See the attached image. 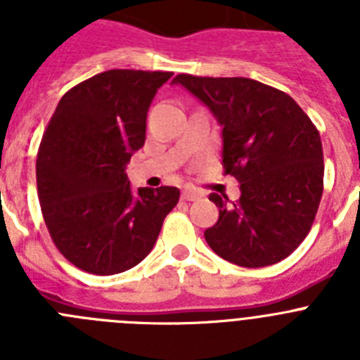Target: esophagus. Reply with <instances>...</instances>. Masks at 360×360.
I'll use <instances>...</instances> for the list:
<instances>
[{"instance_id":"34e87169","label":"esophagus","mask_w":360,"mask_h":360,"mask_svg":"<svg viewBox=\"0 0 360 360\" xmlns=\"http://www.w3.org/2000/svg\"><path fill=\"white\" fill-rule=\"evenodd\" d=\"M200 193L198 191H193V189H184L182 191V200H186V202H195V200L200 198Z\"/></svg>"}]
</instances>
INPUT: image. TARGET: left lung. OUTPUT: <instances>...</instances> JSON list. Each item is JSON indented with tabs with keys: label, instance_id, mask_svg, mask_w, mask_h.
Wrapping results in <instances>:
<instances>
[{
	"label": "left lung",
	"instance_id": "left-lung-1",
	"mask_svg": "<svg viewBox=\"0 0 360 360\" xmlns=\"http://www.w3.org/2000/svg\"><path fill=\"white\" fill-rule=\"evenodd\" d=\"M184 86L221 126L224 169L240 182V200L209 196L219 218L203 232L219 257L257 269L274 265L310 232L323 196L319 131L290 95L245 77H195Z\"/></svg>",
	"mask_w": 360,
	"mask_h": 360
}]
</instances>
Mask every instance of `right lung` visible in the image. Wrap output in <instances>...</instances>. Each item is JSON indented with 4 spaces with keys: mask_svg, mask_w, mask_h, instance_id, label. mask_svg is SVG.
Listing matches in <instances>:
<instances>
[{
    "mask_svg": "<svg viewBox=\"0 0 360 360\" xmlns=\"http://www.w3.org/2000/svg\"><path fill=\"white\" fill-rule=\"evenodd\" d=\"M171 72L108 70L57 104L36 160L44 224L59 252L84 272L119 274L151 252L176 187L129 186L126 164L146 142V119Z\"/></svg>",
    "mask_w": 360,
    "mask_h": 360,
    "instance_id": "add662e5",
    "label": "right lung"
}]
</instances>
